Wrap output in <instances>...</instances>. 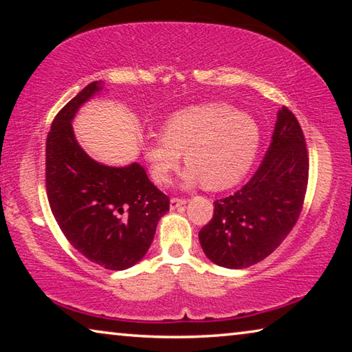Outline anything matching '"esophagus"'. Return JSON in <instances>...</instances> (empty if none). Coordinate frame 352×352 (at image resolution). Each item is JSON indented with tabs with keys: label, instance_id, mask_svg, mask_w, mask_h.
Returning <instances> with one entry per match:
<instances>
[{
	"label": "esophagus",
	"instance_id": "esophagus-1",
	"mask_svg": "<svg viewBox=\"0 0 352 352\" xmlns=\"http://www.w3.org/2000/svg\"><path fill=\"white\" fill-rule=\"evenodd\" d=\"M186 205V200L184 199H178V197H172L170 199V210H178V208Z\"/></svg>",
	"mask_w": 352,
	"mask_h": 352
}]
</instances>
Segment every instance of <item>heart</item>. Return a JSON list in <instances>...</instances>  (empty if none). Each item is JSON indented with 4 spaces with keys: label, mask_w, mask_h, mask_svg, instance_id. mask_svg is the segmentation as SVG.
I'll return each instance as SVG.
<instances>
[{
    "label": "heart",
    "mask_w": 352,
    "mask_h": 352,
    "mask_svg": "<svg viewBox=\"0 0 352 352\" xmlns=\"http://www.w3.org/2000/svg\"><path fill=\"white\" fill-rule=\"evenodd\" d=\"M259 141L253 116L228 104L208 102L175 111L164 122L163 135L146 136L142 151L155 183L170 180L184 152V186L204 182L208 189H225L247 175Z\"/></svg>",
    "instance_id": "b5f03b06"
}]
</instances>
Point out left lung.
Listing matches in <instances>:
<instances>
[{"instance_id":"8db88e82","label":"left lung","mask_w":352,"mask_h":352,"mask_svg":"<svg viewBox=\"0 0 352 352\" xmlns=\"http://www.w3.org/2000/svg\"><path fill=\"white\" fill-rule=\"evenodd\" d=\"M307 177L305 135L283 107L254 175L233 195L214 201V216L199 233L208 259L225 269H247L275 252L300 217Z\"/></svg>"}]
</instances>
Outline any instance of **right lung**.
I'll return each mask as SVG.
<instances>
[{
    "instance_id": "1",
    "label": "right lung",
    "mask_w": 352,
    "mask_h": 352,
    "mask_svg": "<svg viewBox=\"0 0 352 352\" xmlns=\"http://www.w3.org/2000/svg\"><path fill=\"white\" fill-rule=\"evenodd\" d=\"M102 90L91 82L57 113L46 138V192L62 233L77 252L109 270L140 262L153 241L169 197L148 180L144 168L94 162L79 146L77 110Z\"/></svg>"
}]
</instances>
